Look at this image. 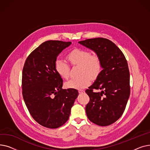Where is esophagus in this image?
Returning <instances> with one entry per match:
<instances>
[{"label": "esophagus", "mask_w": 150, "mask_h": 150, "mask_svg": "<svg viewBox=\"0 0 150 150\" xmlns=\"http://www.w3.org/2000/svg\"><path fill=\"white\" fill-rule=\"evenodd\" d=\"M84 92V91H83V90H82V89H79L78 90V92H79L80 93H83Z\"/></svg>", "instance_id": "1"}]
</instances>
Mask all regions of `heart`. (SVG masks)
Instances as JSON below:
<instances>
[{"mask_svg":"<svg viewBox=\"0 0 150 150\" xmlns=\"http://www.w3.org/2000/svg\"><path fill=\"white\" fill-rule=\"evenodd\" d=\"M67 59L72 65L80 66V76L71 78L66 83L67 88L83 89L90 84L91 78H96L101 73L102 64L97 54H91L82 49H75L67 54ZM54 69L62 78L67 79L69 75V66L67 62L60 58L54 61Z\"/></svg>","mask_w":150,"mask_h":150,"instance_id":"heart-1","label":"heart"}]
</instances>
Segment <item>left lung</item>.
Listing matches in <instances>:
<instances>
[{
	"mask_svg": "<svg viewBox=\"0 0 150 150\" xmlns=\"http://www.w3.org/2000/svg\"><path fill=\"white\" fill-rule=\"evenodd\" d=\"M78 43L98 55L103 69L95 82L86 90L90 98L86 106V114L96 125H111L122 115L130 95L127 61L119 47L108 39H88Z\"/></svg>",
	"mask_w": 150,
	"mask_h": 150,
	"instance_id": "8db88e82",
	"label": "left lung"
}]
</instances>
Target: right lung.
Here are the masks:
<instances>
[{"label": "right lung", "instance_id": "obj_1", "mask_svg": "<svg viewBox=\"0 0 150 150\" xmlns=\"http://www.w3.org/2000/svg\"><path fill=\"white\" fill-rule=\"evenodd\" d=\"M72 42L47 41L27 57L22 70L23 100L31 115L39 124L57 128L69 119L78 96L75 89H62V78L54 69L58 54Z\"/></svg>", "mask_w": 150, "mask_h": 150}]
</instances>
